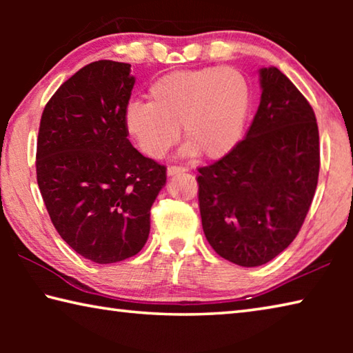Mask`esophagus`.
Wrapping results in <instances>:
<instances>
[{
    "instance_id": "34e87169",
    "label": "esophagus",
    "mask_w": 353,
    "mask_h": 353,
    "mask_svg": "<svg viewBox=\"0 0 353 353\" xmlns=\"http://www.w3.org/2000/svg\"><path fill=\"white\" fill-rule=\"evenodd\" d=\"M187 170L182 168V166H168V170H166V174L168 176H176V174H182Z\"/></svg>"
}]
</instances>
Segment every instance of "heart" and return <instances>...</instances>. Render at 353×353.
<instances>
[{"label":"heart","mask_w":353,"mask_h":353,"mask_svg":"<svg viewBox=\"0 0 353 353\" xmlns=\"http://www.w3.org/2000/svg\"><path fill=\"white\" fill-rule=\"evenodd\" d=\"M250 103V83L238 68L177 70L151 83L149 103L130 101L123 121L129 139L152 160L163 159L181 132L185 157L221 159L241 141Z\"/></svg>","instance_id":"heart-1"}]
</instances>
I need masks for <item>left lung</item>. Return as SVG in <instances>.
I'll return each mask as SVG.
<instances>
[{
  "label": "left lung",
  "instance_id": "1",
  "mask_svg": "<svg viewBox=\"0 0 353 353\" xmlns=\"http://www.w3.org/2000/svg\"><path fill=\"white\" fill-rule=\"evenodd\" d=\"M261 98L246 139L199 168L202 229L235 265H265L294 240L319 176L314 112L276 67L260 68Z\"/></svg>",
  "mask_w": 353,
  "mask_h": 353
}]
</instances>
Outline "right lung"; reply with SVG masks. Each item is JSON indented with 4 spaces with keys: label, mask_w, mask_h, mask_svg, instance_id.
<instances>
[{
    "label": "right lung",
    "mask_w": 353,
    "mask_h": 353,
    "mask_svg": "<svg viewBox=\"0 0 353 353\" xmlns=\"http://www.w3.org/2000/svg\"><path fill=\"white\" fill-rule=\"evenodd\" d=\"M130 65L88 63L45 105L37 182L59 235L83 259L109 265L139 254L166 168L141 155L124 129Z\"/></svg>",
    "instance_id": "1"
}]
</instances>
